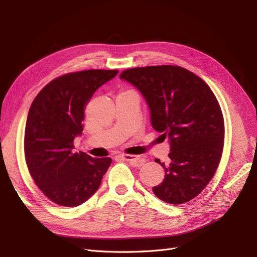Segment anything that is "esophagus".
I'll list each match as a JSON object with an SVG mask.
<instances>
[{"mask_svg": "<svg viewBox=\"0 0 257 257\" xmlns=\"http://www.w3.org/2000/svg\"><path fill=\"white\" fill-rule=\"evenodd\" d=\"M120 158L125 161H128L134 166H142L144 164V159L140 158L139 156H134V155H121Z\"/></svg>", "mask_w": 257, "mask_h": 257, "instance_id": "esophagus-1", "label": "esophagus"}]
</instances>
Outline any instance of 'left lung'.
<instances>
[{"instance_id": "8db88e82", "label": "left lung", "mask_w": 257, "mask_h": 257, "mask_svg": "<svg viewBox=\"0 0 257 257\" xmlns=\"http://www.w3.org/2000/svg\"><path fill=\"white\" fill-rule=\"evenodd\" d=\"M120 79L142 93L151 125L169 139L163 182L153 188L161 200L182 204L200 194L219 165L224 121L210 87L197 75L177 65H153L123 71Z\"/></svg>"}]
</instances>
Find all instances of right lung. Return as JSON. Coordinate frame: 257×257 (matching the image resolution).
Segmentation results:
<instances>
[{
    "label": "right lung",
    "instance_id": "right-lung-1",
    "mask_svg": "<svg viewBox=\"0 0 257 257\" xmlns=\"http://www.w3.org/2000/svg\"><path fill=\"white\" fill-rule=\"evenodd\" d=\"M117 70L69 73L52 80L37 95L28 111L25 161L35 183L54 203L74 207L97 191L112 162L74 153V139L83 130L84 108L100 85Z\"/></svg>",
    "mask_w": 257,
    "mask_h": 257
}]
</instances>
